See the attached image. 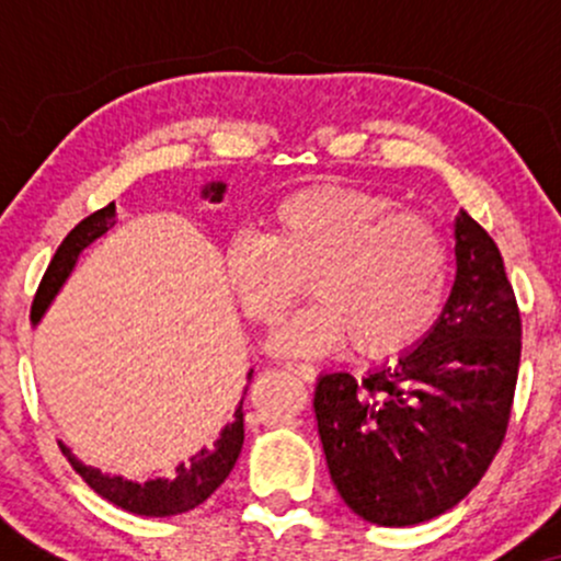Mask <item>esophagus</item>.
<instances>
[{"label":"esophagus","mask_w":561,"mask_h":561,"mask_svg":"<svg viewBox=\"0 0 561 561\" xmlns=\"http://www.w3.org/2000/svg\"><path fill=\"white\" fill-rule=\"evenodd\" d=\"M285 369L293 371L295 377H300L302 382H313L317 379V369L311 364H300V362H285Z\"/></svg>","instance_id":"obj_1"}]
</instances>
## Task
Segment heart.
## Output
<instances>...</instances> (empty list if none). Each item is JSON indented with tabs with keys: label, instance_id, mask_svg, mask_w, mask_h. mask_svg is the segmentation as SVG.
I'll use <instances>...</instances> for the list:
<instances>
[{
	"label": "heart",
	"instance_id": "obj_1",
	"mask_svg": "<svg viewBox=\"0 0 561 561\" xmlns=\"http://www.w3.org/2000/svg\"><path fill=\"white\" fill-rule=\"evenodd\" d=\"M392 208L371 190L313 186L274 205L268 234L231 237L224 266L250 319L279 321L300 274L317 295L272 334L274 353L321 356L351 337L366 353H392L435 324L448 298L450 250L427 218Z\"/></svg>",
	"mask_w": 561,
	"mask_h": 561
}]
</instances>
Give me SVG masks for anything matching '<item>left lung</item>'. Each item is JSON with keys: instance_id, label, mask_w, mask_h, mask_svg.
Returning a JSON list of instances; mask_svg holds the SVG:
<instances>
[{"instance_id": "1", "label": "left lung", "mask_w": 561, "mask_h": 561, "mask_svg": "<svg viewBox=\"0 0 561 561\" xmlns=\"http://www.w3.org/2000/svg\"><path fill=\"white\" fill-rule=\"evenodd\" d=\"M456 276L440 317L362 382L324 371L313 390L330 478L371 525L440 517L478 485L506 435L523 321L504 259L467 210L454 218Z\"/></svg>"}]
</instances>
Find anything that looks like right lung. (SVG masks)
<instances>
[{"label":"right lung","mask_w":561,"mask_h":561,"mask_svg":"<svg viewBox=\"0 0 561 561\" xmlns=\"http://www.w3.org/2000/svg\"><path fill=\"white\" fill-rule=\"evenodd\" d=\"M224 195H227V184L224 182H208L199 186V197L208 199V203H221ZM115 216H118V210H115V203H111L107 208L83 218L76 229H70V234L57 248L55 259L47 266V274H44L42 285L36 289L34 306H31V324L36 327L44 319V313L49 311V306L60 295V289L66 287L68 276L79 266L83 250L92 248L100 237L107 234V229L115 224ZM250 379H253V369L248 371V382ZM244 392H248V385H244ZM242 398L234 409V420L224 424L221 433H218L210 446H203L197 454H192L190 459L173 469V472L160 474V478L128 480L124 474L102 472V469L83 465L79 456L62 440L57 443H60L62 454L68 456L76 472L81 474L83 482L96 495H102V499L111 501L115 506L126 508V512L141 514V517H173V514L192 512L203 501H208L218 491V485L229 478L231 469H234L237 456H240L244 443Z\"/></svg>","instance_id":"1"}]
</instances>
